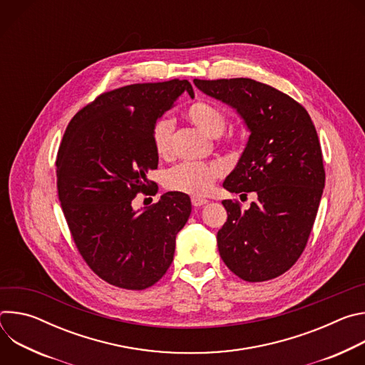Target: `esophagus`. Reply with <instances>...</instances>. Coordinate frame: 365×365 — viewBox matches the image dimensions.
Returning a JSON list of instances; mask_svg holds the SVG:
<instances>
[{"instance_id": "obj_1", "label": "esophagus", "mask_w": 365, "mask_h": 365, "mask_svg": "<svg viewBox=\"0 0 365 365\" xmlns=\"http://www.w3.org/2000/svg\"><path fill=\"white\" fill-rule=\"evenodd\" d=\"M207 203V200L206 199H202V197H196V196H193L192 197V205L193 206H202V205H206Z\"/></svg>"}]
</instances>
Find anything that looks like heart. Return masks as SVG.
<instances>
[{
	"label": "heart",
	"mask_w": 365,
	"mask_h": 365,
	"mask_svg": "<svg viewBox=\"0 0 365 365\" xmlns=\"http://www.w3.org/2000/svg\"><path fill=\"white\" fill-rule=\"evenodd\" d=\"M185 117L192 125L211 137L221 135L227 125L225 113L214 103L203 99L190 103L185 110ZM172 130L173 124L168 118L158 120L151 128L153 148L160 158L168 155L170 150ZM221 173L222 169L217 163L186 162L178 165L166 173L165 186L170 190L197 197L206 195L212 189Z\"/></svg>",
	"instance_id": "1"
}]
</instances>
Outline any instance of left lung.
Listing matches in <instances>:
<instances>
[{
	"mask_svg": "<svg viewBox=\"0 0 365 365\" xmlns=\"http://www.w3.org/2000/svg\"><path fill=\"white\" fill-rule=\"evenodd\" d=\"M193 83L235 108L251 133L224 187L255 192L257 200L245 211L237 200H222L228 218L217 235L221 258L245 282L279 277L302 255L322 197L317 128L299 102L270 85L248 78Z\"/></svg>",
	"mask_w": 365,
	"mask_h": 365,
	"instance_id": "obj_1",
	"label": "left lung"
}]
</instances>
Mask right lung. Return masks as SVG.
Masks as SVG:
<instances>
[{
    "label": "right lung",
    "mask_w": 365,
    "mask_h": 365,
    "mask_svg": "<svg viewBox=\"0 0 365 365\" xmlns=\"http://www.w3.org/2000/svg\"><path fill=\"white\" fill-rule=\"evenodd\" d=\"M187 81L134 83L103 92L69 123L58 159V196L75 245L89 269L107 283L143 290L158 283L173 262L176 235L187 222L190 197L168 192L143 212L137 193L150 195L158 169L151 128Z\"/></svg>",
    "instance_id": "right-lung-1"
}]
</instances>
